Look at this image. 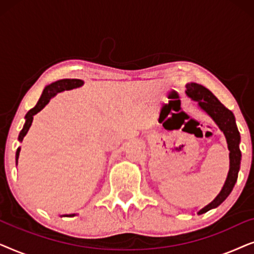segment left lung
<instances>
[{"instance_id":"1","label":"left lung","mask_w":254,"mask_h":254,"mask_svg":"<svg viewBox=\"0 0 254 254\" xmlns=\"http://www.w3.org/2000/svg\"><path fill=\"white\" fill-rule=\"evenodd\" d=\"M186 93L193 100H196L199 103V106L203 111L209 114L213 118L215 123L218 125L221 130L223 131L225 137H227L228 148L230 150V169H229L228 178L225 180L223 189L220 194L215 197L214 201H211L209 204L202 208L199 211V214H203L206 211L216 208L217 206L223 202L229 196L234 189L236 182L238 178L239 165H241V150H239V141H241V135L236 126L235 116L230 110L227 109L216 97L213 95V92L209 91L204 86L197 84V83H189L186 85Z\"/></svg>"}]
</instances>
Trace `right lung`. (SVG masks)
<instances>
[{"label":"right lung","mask_w":254,"mask_h":254,"mask_svg":"<svg viewBox=\"0 0 254 254\" xmlns=\"http://www.w3.org/2000/svg\"><path fill=\"white\" fill-rule=\"evenodd\" d=\"M83 84V81L82 79H76V78H72V79H69V78H65V79H60V81H57L54 83H52V84L47 85L46 88L44 89L43 93H41V97L38 100L37 105L33 107V109H31L29 112L26 113L25 116V125H24L23 129L20 130L19 133V136H18V140L19 141H23L24 136H25L27 130L30 129L31 125H32V121H33V116L34 114H37L39 111H41L45 107V105L50 102V99L52 97L57 95L58 92H61V91H64V90H70V89H74V88H78V86H81ZM19 151H20V148L17 149L16 151V162L17 159H18V156H19ZM65 216H74V214L71 215H65Z\"/></svg>","instance_id":"right-lung-1"}]
</instances>
